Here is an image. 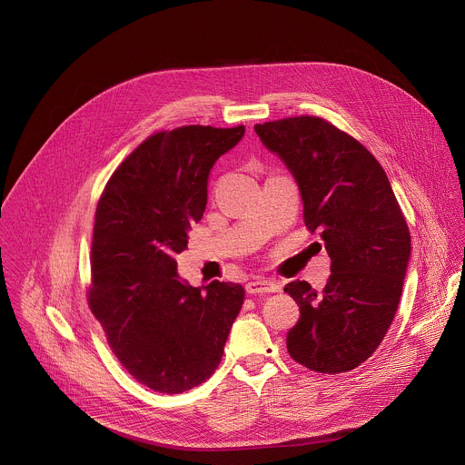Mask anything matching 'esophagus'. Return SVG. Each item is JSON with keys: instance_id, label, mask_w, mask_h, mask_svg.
<instances>
[{"instance_id": "obj_1", "label": "esophagus", "mask_w": 465, "mask_h": 465, "mask_svg": "<svg viewBox=\"0 0 465 465\" xmlns=\"http://www.w3.org/2000/svg\"><path fill=\"white\" fill-rule=\"evenodd\" d=\"M246 291L250 294H264V292H279L280 283L275 280L257 279L246 283Z\"/></svg>"}]
</instances>
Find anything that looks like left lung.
<instances>
[{
  "label": "left lung",
  "mask_w": 465,
  "mask_h": 465,
  "mask_svg": "<svg viewBox=\"0 0 465 465\" xmlns=\"http://www.w3.org/2000/svg\"><path fill=\"white\" fill-rule=\"evenodd\" d=\"M255 133L294 176L303 221L331 257L322 291L305 280L283 291L300 307L287 332L289 356L314 371L360 367L395 316L411 237L384 169L351 134L318 116L257 124Z\"/></svg>",
  "instance_id": "1"
}]
</instances>
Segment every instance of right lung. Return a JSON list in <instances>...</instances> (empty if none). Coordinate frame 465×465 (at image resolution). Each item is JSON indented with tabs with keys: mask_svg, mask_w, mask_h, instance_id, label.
Returning <instances> with one entry per match:
<instances>
[{
	"mask_svg": "<svg viewBox=\"0 0 465 465\" xmlns=\"http://www.w3.org/2000/svg\"><path fill=\"white\" fill-rule=\"evenodd\" d=\"M244 125H185L142 142L114 171L94 213L88 303L122 367L160 393H182L219 367L244 287H192L176 255L201 221L213 163Z\"/></svg>",
	"mask_w": 465,
	"mask_h": 465,
	"instance_id": "obj_1",
	"label": "right lung"
}]
</instances>
